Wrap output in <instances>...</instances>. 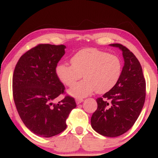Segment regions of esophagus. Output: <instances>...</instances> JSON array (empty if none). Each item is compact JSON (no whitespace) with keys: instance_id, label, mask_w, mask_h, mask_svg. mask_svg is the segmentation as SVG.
Returning a JSON list of instances; mask_svg holds the SVG:
<instances>
[{"instance_id":"1","label":"esophagus","mask_w":158,"mask_h":158,"mask_svg":"<svg viewBox=\"0 0 158 158\" xmlns=\"http://www.w3.org/2000/svg\"><path fill=\"white\" fill-rule=\"evenodd\" d=\"M82 102H83V98H77V99H76V102L77 105L80 104Z\"/></svg>"}]
</instances>
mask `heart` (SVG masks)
I'll return each instance as SVG.
<instances>
[{
	"label": "heart",
	"instance_id": "1",
	"mask_svg": "<svg viewBox=\"0 0 158 158\" xmlns=\"http://www.w3.org/2000/svg\"><path fill=\"white\" fill-rule=\"evenodd\" d=\"M71 64L60 63L55 72L60 82L66 86L73 85L82 74L85 79L69 90L75 98H82L94 91L102 94L109 92L118 82L122 72V62L114 54L95 48L79 50L70 60Z\"/></svg>",
	"mask_w": 158,
	"mask_h": 158
}]
</instances>
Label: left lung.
<instances>
[{
  "mask_svg": "<svg viewBox=\"0 0 158 158\" xmlns=\"http://www.w3.org/2000/svg\"><path fill=\"white\" fill-rule=\"evenodd\" d=\"M110 46L122 51L125 63L117 84L96 99L91 125L100 135L114 138L128 131L138 119L145 101L146 82L136 56L122 44Z\"/></svg>",
  "mask_w": 158,
  "mask_h": 158,
  "instance_id": "obj_1",
  "label": "left lung"
}]
</instances>
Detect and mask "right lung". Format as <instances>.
<instances>
[{"label":"right lung","mask_w":158,"mask_h":158,"mask_svg":"<svg viewBox=\"0 0 158 158\" xmlns=\"http://www.w3.org/2000/svg\"><path fill=\"white\" fill-rule=\"evenodd\" d=\"M66 46L39 44L20 58L13 76V95L20 118L38 136L50 138L66 128V119L76 107L73 97L57 104L52 101L64 93L56 67Z\"/></svg>","instance_id":"obj_1"}]
</instances>
